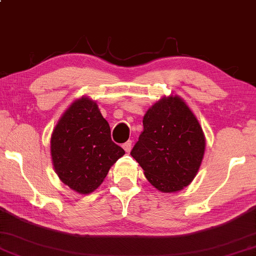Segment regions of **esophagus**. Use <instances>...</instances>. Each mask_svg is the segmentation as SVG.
Returning <instances> with one entry per match:
<instances>
[{"instance_id": "34e87169", "label": "esophagus", "mask_w": 256, "mask_h": 256, "mask_svg": "<svg viewBox=\"0 0 256 256\" xmlns=\"http://www.w3.org/2000/svg\"><path fill=\"white\" fill-rule=\"evenodd\" d=\"M131 148H132V142L131 140H128L126 142H124V144H122V148H124L126 152H130Z\"/></svg>"}]
</instances>
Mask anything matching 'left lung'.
<instances>
[{"label": "left lung", "instance_id": "left-lung-1", "mask_svg": "<svg viewBox=\"0 0 256 256\" xmlns=\"http://www.w3.org/2000/svg\"><path fill=\"white\" fill-rule=\"evenodd\" d=\"M142 125L131 156L146 179L164 193L190 185L202 165L206 140L187 104L176 94L162 97L148 108Z\"/></svg>", "mask_w": 256, "mask_h": 256}]
</instances>
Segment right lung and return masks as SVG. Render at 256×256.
Here are the masks:
<instances>
[{"label": "right lung", "instance_id": "add662e5", "mask_svg": "<svg viewBox=\"0 0 256 256\" xmlns=\"http://www.w3.org/2000/svg\"><path fill=\"white\" fill-rule=\"evenodd\" d=\"M51 158L58 178L80 194L94 192L125 151L111 139L96 102L74 100L51 134Z\"/></svg>", "mask_w": 256, "mask_h": 256}]
</instances>
